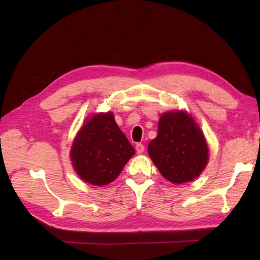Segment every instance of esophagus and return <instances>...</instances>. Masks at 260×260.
Listing matches in <instances>:
<instances>
[{"label":"esophagus","instance_id":"34e87169","mask_svg":"<svg viewBox=\"0 0 260 260\" xmlns=\"http://www.w3.org/2000/svg\"><path fill=\"white\" fill-rule=\"evenodd\" d=\"M135 150L139 154H142L143 152H144V145H143L142 143H137L136 146H135Z\"/></svg>","mask_w":260,"mask_h":260}]
</instances>
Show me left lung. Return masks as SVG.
Masks as SVG:
<instances>
[{
  "instance_id": "1",
  "label": "left lung",
  "mask_w": 260,
  "mask_h": 260,
  "mask_svg": "<svg viewBox=\"0 0 260 260\" xmlns=\"http://www.w3.org/2000/svg\"><path fill=\"white\" fill-rule=\"evenodd\" d=\"M148 155L165 179L175 184L193 181L209 159L208 144L191 115L182 110L164 113Z\"/></svg>"
}]
</instances>
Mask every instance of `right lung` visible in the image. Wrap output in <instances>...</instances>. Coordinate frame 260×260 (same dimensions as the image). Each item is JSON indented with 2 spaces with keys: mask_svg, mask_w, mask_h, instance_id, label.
Returning a JSON list of instances; mask_svg holds the SVG:
<instances>
[{
  "mask_svg": "<svg viewBox=\"0 0 260 260\" xmlns=\"http://www.w3.org/2000/svg\"><path fill=\"white\" fill-rule=\"evenodd\" d=\"M134 154L113 113H99L82 125L71 146L70 158L81 180L103 186L117 178Z\"/></svg>",
  "mask_w": 260,
  "mask_h": 260,
  "instance_id": "right-lung-1",
  "label": "right lung"
}]
</instances>
